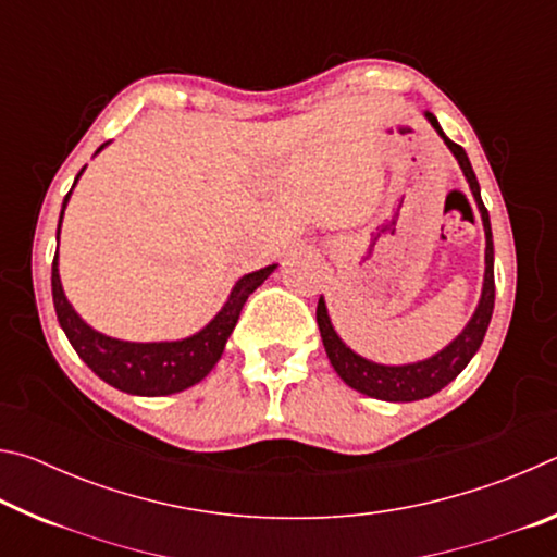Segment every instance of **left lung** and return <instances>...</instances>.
Instances as JSON below:
<instances>
[{"instance_id": "1", "label": "left lung", "mask_w": 557, "mask_h": 557, "mask_svg": "<svg viewBox=\"0 0 557 557\" xmlns=\"http://www.w3.org/2000/svg\"><path fill=\"white\" fill-rule=\"evenodd\" d=\"M430 125L440 132V137L445 139V145L451 149V154L457 157V162L465 172L471 194H474L479 211H482V221H484V233H486V272H484V289H482V299H479V307L471 322L467 324L465 332H461L455 342H451L447 348H442L437 356L428 358V361L420 363H408V366H381L373 361H366L358 354H354L342 338L336 336L332 322H329L326 314V305L324 299H319L317 305V324L319 332H322V342L326 348L329 361H332L334 371L342 375V381L346 385H351L354 391L371 395V398L379 400H391V403H410V400H422L435 395L437 391L445 388L447 383H451L457 375L465 371V366L471 361V356L476 354V348L482 346L484 334L488 329V322H492V312H494V240H492V223H488V211L482 201V194H479V182L474 169L469 164V157L465 149H461L457 143L442 132L437 117L428 112Z\"/></svg>"}]
</instances>
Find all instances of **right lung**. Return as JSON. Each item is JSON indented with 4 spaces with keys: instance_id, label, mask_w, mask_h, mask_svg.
Masks as SVG:
<instances>
[{
    "instance_id": "obj_1",
    "label": "right lung",
    "mask_w": 557,
    "mask_h": 557,
    "mask_svg": "<svg viewBox=\"0 0 557 557\" xmlns=\"http://www.w3.org/2000/svg\"><path fill=\"white\" fill-rule=\"evenodd\" d=\"M78 176H75V182H78ZM69 196L71 191L65 194L63 209L65 203H69ZM61 219H63V211H61ZM61 219H59V231H61ZM272 270H275V265H268L235 282L228 301H225L221 312L215 314L213 322L206 329H201L199 334L188 336L184 342H164V344L120 342V338L98 334L96 329H90L86 322H83V319L73 312V307L63 295L61 277H59V252H55L53 268H51V292H53L55 317H59L61 329L65 332V336H69L75 354L88 363V369L96 373L98 379L110 383L112 388L125 391L132 395H172L188 388V385L199 383L203 375H209L213 366L219 363L223 346L228 342L235 322H238L245 299H248L252 292L268 280Z\"/></svg>"
}]
</instances>
